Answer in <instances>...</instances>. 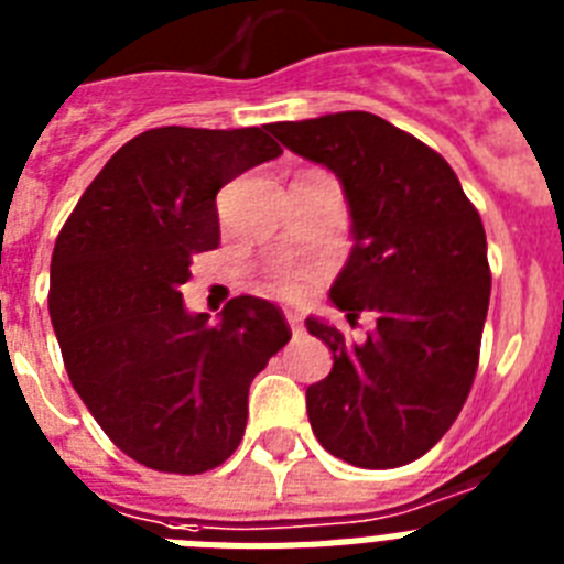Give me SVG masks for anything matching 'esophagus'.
Segmentation results:
<instances>
[{
  "label": "esophagus",
  "instance_id": "34e87169",
  "mask_svg": "<svg viewBox=\"0 0 564 564\" xmlns=\"http://www.w3.org/2000/svg\"><path fill=\"white\" fill-rule=\"evenodd\" d=\"M286 324L292 326V335H295V338H297V335H301V333H304V326H301V318H297L295 312H286Z\"/></svg>",
  "mask_w": 564,
  "mask_h": 564
}]
</instances>
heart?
Returning <instances> with one entry per match:
<instances>
[{"mask_svg":"<svg viewBox=\"0 0 564 564\" xmlns=\"http://www.w3.org/2000/svg\"><path fill=\"white\" fill-rule=\"evenodd\" d=\"M315 278H318V269L315 267H290V263H283V267L272 269L269 286L283 297H301Z\"/></svg>","mask_w":564,"mask_h":564,"instance_id":"b5f03b06","label":"heart"}]
</instances>
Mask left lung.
<instances>
[{
	"label": "left lung",
	"instance_id": "8db88e82",
	"mask_svg": "<svg viewBox=\"0 0 564 564\" xmlns=\"http://www.w3.org/2000/svg\"><path fill=\"white\" fill-rule=\"evenodd\" d=\"M269 131L344 183L355 246L329 295L349 324L376 318L364 344L306 321L335 358L306 390L312 433L355 467L410 465L451 430L479 370L490 304L479 212L438 151L370 111Z\"/></svg>",
	"mask_w": 564,
	"mask_h": 564
}]
</instances>
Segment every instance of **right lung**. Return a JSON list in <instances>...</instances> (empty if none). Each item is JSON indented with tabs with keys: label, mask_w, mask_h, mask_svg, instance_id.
<instances>
[{
	"label": "right lung",
	"mask_w": 564,
	"mask_h": 564,
	"mask_svg": "<svg viewBox=\"0 0 564 564\" xmlns=\"http://www.w3.org/2000/svg\"><path fill=\"white\" fill-rule=\"evenodd\" d=\"M263 129L137 134L56 235L48 310L70 384L102 433L151 470L224 465L243 438L252 378L292 338L269 301L231 297L209 324L180 292L194 254L220 243L217 192L283 151Z\"/></svg>",
	"instance_id": "right-lung-1"
}]
</instances>
